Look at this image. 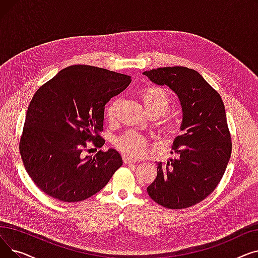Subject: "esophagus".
I'll return each mask as SVG.
<instances>
[{
    "instance_id": "34e87169",
    "label": "esophagus",
    "mask_w": 258,
    "mask_h": 258,
    "mask_svg": "<svg viewBox=\"0 0 258 258\" xmlns=\"http://www.w3.org/2000/svg\"><path fill=\"white\" fill-rule=\"evenodd\" d=\"M123 162H124V164H131V163H135V162H137V159L124 155L123 156Z\"/></svg>"
}]
</instances>
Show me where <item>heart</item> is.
Listing matches in <instances>:
<instances>
[{
    "label": "heart",
    "instance_id": "1",
    "mask_svg": "<svg viewBox=\"0 0 258 258\" xmlns=\"http://www.w3.org/2000/svg\"><path fill=\"white\" fill-rule=\"evenodd\" d=\"M140 98L148 115H164L171 105V98L166 90L160 87H148L141 91ZM118 100H113L106 107V116L113 118L116 113ZM179 131V122L174 118H168L162 124V132L167 137L174 136ZM115 146L118 150L128 156H141L150 148V142L142 135L127 131L115 140Z\"/></svg>",
    "mask_w": 258,
    "mask_h": 258
}]
</instances>
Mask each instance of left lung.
Wrapping results in <instances>:
<instances>
[{"label":"left lung","mask_w":258,"mask_h":258,"mask_svg":"<svg viewBox=\"0 0 258 258\" xmlns=\"http://www.w3.org/2000/svg\"><path fill=\"white\" fill-rule=\"evenodd\" d=\"M143 74L177 94L183 112V134L172 144L178 157L166 164L159 162L147 194L168 209L191 207L213 192L231 156L224 102L199 72L186 67L158 68Z\"/></svg>","instance_id":"8db88e82"}]
</instances>
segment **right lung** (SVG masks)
Segmentation results:
<instances>
[{
	"label": "right lung",
	"instance_id": "obj_1",
	"mask_svg": "<svg viewBox=\"0 0 258 258\" xmlns=\"http://www.w3.org/2000/svg\"><path fill=\"white\" fill-rule=\"evenodd\" d=\"M131 76L75 64L40 87L28 106L20 153L34 184L61 202L85 201L100 191L122 165L110 148L88 156L87 142L104 144V105L125 90Z\"/></svg>",
	"mask_w": 258,
	"mask_h": 258
}]
</instances>
